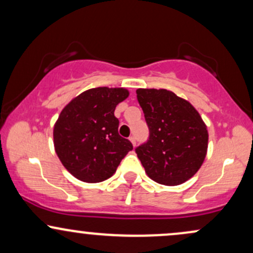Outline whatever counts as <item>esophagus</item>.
<instances>
[{
  "label": "esophagus",
  "mask_w": 253,
  "mask_h": 253,
  "mask_svg": "<svg viewBox=\"0 0 253 253\" xmlns=\"http://www.w3.org/2000/svg\"><path fill=\"white\" fill-rule=\"evenodd\" d=\"M129 140H130V143L133 144V146H135V145H136V139H135V136H134V135L129 136Z\"/></svg>",
  "instance_id": "34e87169"
}]
</instances>
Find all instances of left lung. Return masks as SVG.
<instances>
[{
    "mask_svg": "<svg viewBox=\"0 0 253 253\" xmlns=\"http://www.w3.org/2000/svg\"><path fill=\"white\" fill-rule=\"evenodd\" d=\"M136 98L149 127V139L135 149L147 176L177 185L201 168L208 146L207 127L188 101L167 89H138Z\"/></svg>",
    "mask_w": 253,
    "mask_h": 253,
    "instance_id": "1",
    "label": "left lung"
}]
</instances>
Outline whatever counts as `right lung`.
<instances>
[{"label": "right lung", "instance_id": "1", "mask_svg": "<svg viewBox=\"0 0 253 253\" xmlns=\"http://www.w3.org/2000/svg\"><path fill=\"white\" fill-rule=\"evenodd\" d=\"M128 97L124 88L89 89L60 113L53 129L54 149L65 169L76 178L97 183L109 178L133 150L119 134L114 110Z\"/></svg>", "mask_w": 253, "mask_h": 253}]
</instances>
